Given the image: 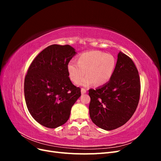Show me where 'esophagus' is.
<instances>
[{
    "label": "esophagus",
    "mask_w": 161,
    "mask_h": 161,
    "mask_svg": "<svg viewBox=\"0 0 161 161\" xmlns=\"http://www.w3.org/2000/svg\"><path fill=\"white\" fill-rule=\"evenodd\" d=\"M86 90L85 89H84V88H82V89H81V93H82V95L86 93Z\"/></svg>",
    "instance_id": "1"
}]
</instances>
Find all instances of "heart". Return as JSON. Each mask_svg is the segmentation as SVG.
I'll list each match as a JSON object with an SVG mask.
<instances>
[{
  "label": "heart",
  "mask_w": 161,
  "mask_h": 161,
  "mask_svg": "<svg viewBox=\"0 0 161 161\" xmlns=\"http://www.w3.org/2000/svg\"><path fill=\"white\" fill-rule=\"evenodd\" d=\"M116 65L115 58L111 53L101 51H90L82 53L78 63L70 61L67 70L70 80L76 83L86 71L87 76L79 82L82 86H87L93 82L95 86L106 84L113 76Z\"/></svg>",
  "instance_id": "obj_1"
}]
</instances>
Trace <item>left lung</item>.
I'll return each instance as SVG.
<instances>
[{"label": "left lung", "mask_w": 161, "mask_h": 161, "mask_svg": "<svg viewBox=\"0 0 161 161\" xmlns=\"http://www.w3.org/2000/svg\"><path fill=\"white\" fill-rule=\"evenodd\" d=\"M89 114L100 128L112 130L124 125L137 108L140 80L137 68L131 58L119 52L110 80L97 89H89Z\"/></svg>", "instance_id": "obj_1"}]
</instances>
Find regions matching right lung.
I'll return each mask as SVG.
<instances>
[{
    "instance_id": "add662e5",
    "label": "right lung",
    "mask_w": 161,
    "mask_h": 161,
    "mask_svg": "<svg viewBox=\"0 0 161 161\" xmlns=\"http://www.w3.org/2000/svg\"><path fill=\"white\" fill-rule=\"evenodd\" d=\"M76 54L69 45L53 44L35 58L24 81L27 108L37 122L56 128L69 119L72 105L81 95L72 83L67 66Z\"/></svg>"
}]
</instances>
